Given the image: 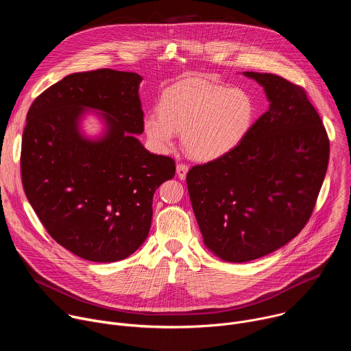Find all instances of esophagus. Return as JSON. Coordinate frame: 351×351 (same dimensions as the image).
<instances>
[{
    "label": "esophagus",
    "instance_id": "esophagus-1",
    "mask_svg": "<svg viewBox=\"0 0 351 351\" xmlns=\"http://www.w3.org/2000/svg\"><path fill=\"white\" fill-rule=\"evenodd\" d=\"M187 165H184V164H178L176 165V175H178V178L179 179H184L186 178V173H187Z\"/></svg>",
    "mask_w": 351,
    "mask_h": 351
}]
</instances>
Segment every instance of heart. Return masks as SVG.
<instances>
[{"label": "heart", "mask_w": 351, "mask_h": 351, "mask_svg": "<svg viewBox=\"0 0 351 351\" xmlns=\"http://www.w3.org/2000/svg\"><path fill=\"white\" fill-rule=\"evenodd\" d=\"M253 114L254 104L244 90L191 77L162 93L160 111L144 118V132L160 149L172 144L175 132H182L186 152L193 158L211 161L239 144Z\"/></svg>", "instance_id": "heart-1"}]
</instances>
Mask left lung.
<instances>
[{
    "mask_svg": "<svg viewBox=\"0 0 351 351\" xmlns=\"http://www.w3.org/2000/svg\"><path fill=\"white\" fill-rule=\"evenodd\" d=\"M243 75L264 88L268 111L229 153L186 176L204 244L228 263L257 260L295 237L329 161L328 134L306 91L272 73Z\"/></svg>",
    "mask_w": 351,
    "mask_h": 351,
    "instance_id": "left-lung-1",
    "label": "left lung"
}]
</instances>
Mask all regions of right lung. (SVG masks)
<instances>
[{
	"label": "right lung",
	"mask_w": 351,
	"mask_h": 351,
	"mask_svg": "<svg viewBox=\"0 0 351 351\" xmlns=\"http://www.w3.org/2000/svg\"><path fill=\"white\" fill-rule=\"evenodd\" d=\"M134 72L72 73L32 104L22 137L23 189L38 219L58 244L93 263L125 260L144 243L156 190L175 162L152 154ZM95 114L102 133L82 130Z\"/></svg>",
	"instance_id": "right-lung-1"
}]
</instances>
